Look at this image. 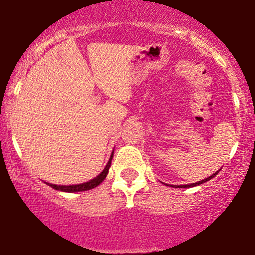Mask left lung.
Wrapping results in <instances>:
<instances>
[{
	"label": "left lung",
	"instance_id": "1",
	"mask_svg": "<svg viewBox=\"0 0 255 255\" xmlns=\"http://www.w3.org/2000/svg\"><path fill=\"white\" fill-rule=\"evenodd\" d=\"M219 172V171H218ZM218 172H215L214 173V175H211L210 177H208V178H205V179H203V181H199V182H195V183H189V184H184V186H176L175 188H191V187H195V186H199V184H203V183H205L206 181H209V179H211L213 178V177H215L216 175H218Z\"/></svg>",
	"mask_w": 255,
	"mask_h": 255
}]
</instances>
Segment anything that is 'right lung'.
Returning a JSON list of instances; mask_svg holds the SVG:
<instances>
[{"label": "right lung", "mask_w": 255, "mask_h": 255, "mask_svg": "<svg viewBox=\"0 0 255 255\" xmlns=\"http://www.w3.org/2000/svg\"><path fill=\"white\" fill-rule=\"evenodd\" d=\"M112 156H114V152H112L111 156H110L109 162H107V165L105 166V168L103 170V172H101L99 176H96L95 178L90 179L89 182H85V183H80V184H72V186H57V184H51V183H47V184H49L50 187H52L53 189H56V191L68 192V193L84 192V191H89V189L95 188L96 186H99V184H100L101 182H103L104 179L106 178L107 172H109V168H110V166H111Z\"/></svg>", "instance_id": "add662e5"}]
</instances>
